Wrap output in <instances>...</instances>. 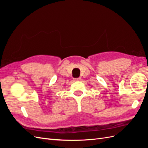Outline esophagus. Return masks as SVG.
<instances>
[{"label": "esophagus", "instance_id": "34e87169", "mask_svg": "<svg viewBox=\"0 0 148 148\" xmlns=\"http://www.w3.org/2000/svg\"><path fill=\"white\" fill-rule=\"evenodd\" d=\"M74 80L75 82H78V81H80L81 80V78H75Z\"/></svg>", "mask_w": 148, "mask_h": 148}]
</instances>
